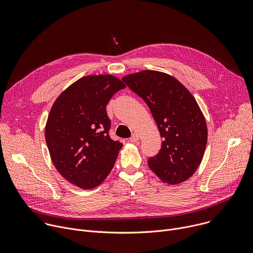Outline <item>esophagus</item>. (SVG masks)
Wrapping results in <instances>:
<instances>
[{
  "mask_svg": "<svg viewBox=\"0 0 253 253\" xmlns=\"http://www.w3.org/2000/svg\"><path fill=\"white\" fill-rule=\"evenodd\" d=\"M138 140H139V135L136 134V133H134V134L129 138V141H130L131 143H136V142H138Z\"/></svg>",
  "mask_w": 253,
  "mask_h": 253,
  "instance_id": "esophagus-1",
  "label": "esophagus"
}]
</instances>
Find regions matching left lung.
<instances>
[{
	"mask_svg": "<svg viewBox=\"0 0 253 253\" xmlns=\"http://www.w3.org/2000/svg\"><path fill=\"white\" fill-rule=\"evenodd\" d=\"M128 87L148 105L163 138L159 153L148 160L162 182L179 184L199 167L207 143L204 115L192 94L163 72L144 70L124 76Z\"/></svg>",
	"mask_w": 253,
	"mask_h": 253,
	"instance_id": "8db88e82",
	"label": "left lung"
}]
</instances>
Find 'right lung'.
<instances>
[{"instance_id":"add662e5","label":"right lung","mask_w":253,"mask_h":253,"mask_svg":"<svg viewBox=\"0 0 253 253\" xmlns=\"http://www.w3.org/2000/svg\"><path fill=\"white\" fill-rule=\"evenodd\" d=\"M125 87L112 75L85 76L66 88L51 108L45 127L51 160L79 188L99 186L115 164L123 144L108 133L106 106Z\"/></svg>"}]
</instances>
